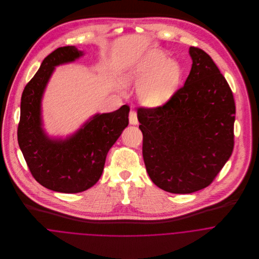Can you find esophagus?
Returning <instances> with one entry per match:
<instances>
[{"label":"esophagus","mask_w":259,"mask_h":259,"mask_svg":"<svg viewBox=\"0 0 259 259\" xmlns=\"http://www.w3.org/2000/svg\"><path fill=\"white\" fill-rule=\"evenodd\" d=\"M128 118H130V123H131V124H138V123H139V120H138V114H137V112H136V111H130Z\"/></svg>","instance_id":"esophagus-1"}]
</instances>
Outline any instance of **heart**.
<instances>
[{
	"mask_svg": "<svg viewBox=\"0 0 259 259\" xmlns=\"http://www.w3.org/2000/svg\"><path fill=\"white\" fill-rule=\"evenodd\" d=\"M182 68L178 62L167 60L159 52H149L131 69L124 77L127 84L138 87V98L148 107H156L165 103L177 91Z\"/></svg>",
	"mask_w": 259,
	"mask_h": 259,
	"instance_id": "b5f03b06",
	"label": "heart"
}]
</instances>
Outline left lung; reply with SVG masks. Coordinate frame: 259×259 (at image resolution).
Listing matches in <instances>:
<instances>
[{
	"instance_id": "left-lung-1",
	"label": "left lung",
	"mask_w": 259,
	"mask_h": 259,
	"mask_svg": "<svg viewBox=\"0 0 259 259\" xmlns=\"http://www.w3.org/2000/svg\"><path fill=\"white\" fill-rule=\"evenodd\" d=\"M185 84L162 106L138 109L148 176L171 193L210 185L234 147L235 104L225 77L201 49L190 47Z\"/></svg>"
}]
</instances>
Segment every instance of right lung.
I'll return each mask as SVG.
<instances>
[{
    "label": "right lung",
    "instance_id": "1",
    "mask_svg": "<svg viewBox=\"0 0 259 259\" xmlns=\"http://www.w3.org/2000/svg\"><path fill=\"white\" fill-rule=\"evenodd\" d=\"M82 56L74 46L47 56L21 99L18 143L28 167L39 185L64 193L81 192L100 180L107 154L128 124L130 107L98 113L66 140L50 139L41 127L40 102L55 67Z\"/></svg>",
    "mask_w": 259,
    "mask_h": 259
}]
</instances>
